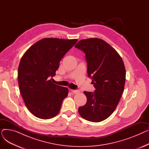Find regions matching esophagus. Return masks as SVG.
<instances>
[{
	"instance_id": "34e87169",
	"label": "esophagus",
	"mask_w": 149,
	"mask_h": 149,
	"mask_svg": "<svg viewBox=\"0 0 149 149\" xmlns=\"http://www.w3.org/2000/svg\"><path fill=\"white\" fill-rule=\"evenodd\" d=\"M71 91L74 93H79L80 92V91L79 90H71Z\"/></svg>"
}]
</instances>
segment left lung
Listing matches in <instances>:
<instances>
[{
    "instance_id": "1",
    "label": "left lung",
    "mask_w": 149,
    "mask_h": 149,
    "mask_svg": "<svg viewBox=\"0 0 149 149\" xmlns=\"http://www.w3.org/2000/svg\"><path fill=\"white\" fill-rule=\"evenodd\" d=\"M75 47L85 53L88 74L95 88L94 92L84 91L87 102L79 108V114L89 121H102L114 112L123 94L126 81L124 62L117 51L102 39H83Z\"/></svg>"
}]
</instances>
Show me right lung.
<instances>
[{"label":"right lung","mask_w":149,"mask_h":149,"mask_svg":"<svg viewBox=\"0 0 149 149\" xmlns=\"http://www.w3.org/2000/svg\"><path fill=\"white\" fill-rule=\"evenodd\" d=\"M77 39L45 38L33 45L22 56L18 68L19 90L29 111L47 120L60 112L68 89L52 83L60 61Z\"/></svg>","instance_id":"right-lung-1"}]
</instances>
